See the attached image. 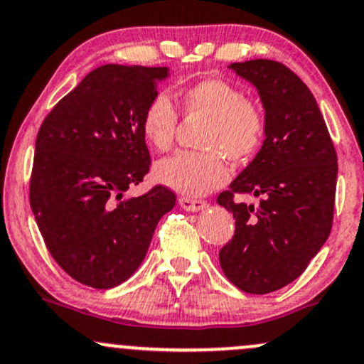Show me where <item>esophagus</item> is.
I'll return each instance as SVG.
<instances>
[{"label": "esophagus", "mask_w": 364, "mask_h": 364, "mask_svg": "<svg viewBox=\"0 0 364 364\" xmlns=\"http://www.w3.org/2000/svg\"><path fill=\"white\" fill-rule=\"evenodd\" d=\"M179 205H181L185 211H190V213L204 211V209L209 208V204L205 200H198V198H190V197L179 198Z\"/></svg>", "instance_id": "obj_1"}]
</instances>
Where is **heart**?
Segmentation results:
<instances>
[{
    "label": "heart",
    "mask_w": 364,
    "mask_h": 364,
    "mask_svg": "<svg viewBox=\"0 0 364 364\" xmlns=\"http://www.w3.org/2000/svg\"><path fill=\"white\" fill-rule=\"evenodd\" d=\"M185 113L209 118L202 136L208 151H176L155 164L156 181L176 192L200 197L225 185L228 167L225 152L235 162L251 159L265 137V114L262 108L246 99L235 83L221 78H204L179 94ZM178 113L171 97L156 92L141 114V132L150 146L169 150L174 141Z\"/></svg>",
    "instance_id": "b5f03b06"
}]
</instances>
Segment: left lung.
<instances>
[{
  "label": "left lung",
  "mask_w": 364,
  "mask_h": 364,
  "mask_svg": "<svg viewBox=\"0 0 364 364\" xmlns=\"http://www.w3.org/2000/svg\"><path fill=\"white\" fill-rule=\"evenodd\" d=\"M228 68L258 90L265 141L218 197L235 218V233L221 247L220 265L239 289L265 294L300 277L326 242L338 166L319 106L291 70L269 59ZM233 194H252L260 205L235 203Z\"/></svg>",
  "instance_id": "8db88e82"
}]
</instances>
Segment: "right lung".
<instances>
[{
  "mask_svg": "<svg viewBox=\"0 0 364 364\" xmlns=\"http://www.w3.org/2000/svg\"><path fill=\"white\" fill-rule=\"evenodd\" d=\"M169 68L105 64L41 124L29 200L45 244L75 281L109 289L143 263L176 195L155 186L120 200L150 171L141 114Z\"/></svg>",
  "mask_w": 364,
  "mask_h": 364,
  "instance_id": "add662e5",
  "label": "right lung"
}]
</instances>
